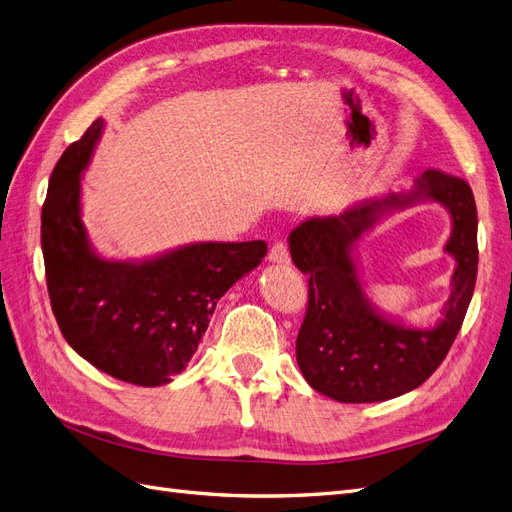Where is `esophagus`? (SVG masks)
Returning a JSON list of instances; mask_svg holds the SVG:
<instances>
[{
    "mask_svg": "<svg viewBox=\"0 0 512 512\" xmlns=\"http://www.w3.org/2000/svg\"><path fill=\"white\" fill-rule=\"evenodd\" d=\"M269 260L273 265H290V252H288V245L284 241H277L273 243L271 252H269Z\"/></svg>",
    "mask_w": 512,
    "mask_h": 512,
    "instance_id": "obj_1",
    "label": "esophagus"
}]
</instances>
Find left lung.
<instances>
[{
	"label": "left lung",
	"instance_id": "obj_1",
	"mask_svg": "<svg viewBox=\"0 0 512 512\" xmlns=\"http://www.w3.org/2000/svg\"><path fill=\"white\" fill-rule=\"evenodd\" d=\"M438 202L452 215L445 251L456 258L443 316L416 330L370 303L355 262L363 234L397 210ZM470 185L425 170L412 190L365 198L344 213L309 218L288 235L294 267L309 277L307 314L297 337V363L314 391L342 404H374L414 391L440 367L474 294L478 245Z\"/></svg>",
	"mask_w": 512,
	"mask_h": 512
}]
</instances>
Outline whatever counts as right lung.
<instances>
[{"label": "right lung", "instance_id": "1", "mask_svg": "<svg viewBox=\"0 0 512 512\" xmlns=\"http://www.w3.org/2000/svg\"><path fill=\"white\" fill-rule=\"evenodd\" d=\"M104 130L96 119L53 168L42 254L55 320L70 348L104 374L162 386L188 367L215 305L267 256L265 241H198L141 260L96 252L81 218V181Z\"/></svg>", "mask_w": 512, "mask_h": 512}]
</instances>
